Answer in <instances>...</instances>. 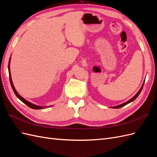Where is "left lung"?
Returning <instances> with one entry per match:
<instances>
[{"instance_id":"1","label":"left lung","mask_w":157,"mask_h":157,"mask_svg":"<svg viewBox=\"0 0 157 157\" xmlns=\"http://www.w3.org/2000/svg\"><path fill=\"white\" fill-rule=\"evenodd\" d=\"M144 84H143V85H142V86L141 87V88H140V90H139L138 91V92H137L135 96L133 97L132 98H131L130 100H128V101H126V102H125V103H122V104H121V105H117V106H115V107H112V108H115V109H118V108H121V107H123V106H125L126 105H127V104H128L129 103H130V102H132V101H133L134 100H135V99L137 98V97L139 96L140 95V92H141V91L142 90V88H143V86H144Z\"/></svg>"}]
</instances>
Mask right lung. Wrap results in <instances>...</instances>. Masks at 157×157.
I'll return each instance as SVG.
<instances>
[{"instance_id": "1", "label": "right lung", "mask_w": 157, "mask_h": 157, "mask_svg": "<svg viewBox=\"0 0 157 157\" xmlns=\"http://www.w3.org/2000/svg\"><path fill=\"white\" fill-rule=\"evenodd\" d=\"M10 59H9V63H8V72H9V78H10V84H11V86H12V88L13 89V92L15 93L16 96L20 99V100L23 102L24 103L25 105H27L28 107H29L31 109H44L45 107H50L51 106H45V107H42V106H39V105H35V104L33 103H30L29 101H28L27 100H26L25 99H24L23 98H22L20 94H19L16 90L15 89V88H14L13 86V82H12V78H11V74H10Z\"/></svg>"}]
</instances>
